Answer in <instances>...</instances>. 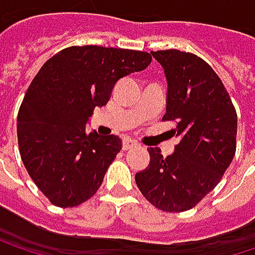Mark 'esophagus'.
Here are the masks:
<instances>
[{"mask_svg":"<svg viewBox=\"0 0 255 255\" xmlns=\"http://www.w3.org/2000/svg\"><path fill=\"white\" fill-rule=\"evenodd\" d=\"M138 143L135 141V140H131V138H124L123 140V149H131V147H134V146H137Z\"/></svg>","mask_w":255,"mask_h":255,"instance_id":"obj_1","label":"esophagus"}]
</instances>
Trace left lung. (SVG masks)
I'll return each mask as SVG.
<instances>
[{"mask_svg":"<svg viewBox=\"0 0 255 255\" xmlns=\"http://www.w3.org/2000/svg\"><path fill=\"white\" fill-rule=\"evenodd\" d=\"M167 78L162 121L177 124L180 141L162 156L149 147V165L135 174L143 196L156 208L181 213L193 208L222 180L236 150L238 117L229 93L201 57L180 50L150 51Z\"/></svg>","mask_w":255,"mask_h":255,"instance_id":"8db88e82","label":"left lung"}]
</instances>
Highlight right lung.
<instances>
[{
  "instance_id": "right-lung-1",
  "label": "right lung",
  "mask_w": 255,
  "mask_h": 255,
  "mask_svg": "<svg viewBox=\"0 0 255 255\" xmlns=\"http://www.w3.org/2000/svg\"><path fill=\"white\" fill-rule=\"evenodd\" d=\"M150 62L144 51L84 45L42 65L19 109L17 141L29 176L51 204L77 207L97 192L121 138L87 132L85 124L121 78Z\"/></svg>"
}]
</instances>
